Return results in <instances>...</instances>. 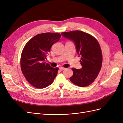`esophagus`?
<instances>
[{
  "label": "esophagus",
  "instance_id": "obj_1",
  "mask_svg": "<svg viewBox=\"0 0 123 123\" xmlns=\"http://www.w3.org/2000/svg\"><path fill=\"white\" fill-rule=\"evenodd\" d=\"M59 70H61V71L64 70L65 69V68H64V67H59Z\"/></svg>",
  "mask_w": 123,
  "mask_h": 123
}]
</instances>
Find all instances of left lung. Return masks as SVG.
I'll list each match as a JSON object with an SVG mask.
<instances>
[{
    "mask_svg": "<svg viewBox=\"0 0 123 123\" xmlns=\"http://www.w3.org/2000/svg\"><path fill=\"white\" fill-rule=\"evenodd\" d=\"M61 34L74 43L76 52L80 57L82 68H72L73 74L70 80L78 86H88L94 81L102 67V54L99 43L94 37L81 31L63 32Z\"/></svg>",
    "mask_w": 123,
    "mask_h": 123,
    "instance_id": "8db88e82",
    "label": "left lung"
}]
</instances>
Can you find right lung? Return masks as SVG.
Returning <instances> with one entry per match:
<instances>
[{
	"label": "right lung",
	"mask_w": 123,
	"mask_h": 123,
	"mask_svg": "<svg viewBox=\"0 0 123 123\" xmlns=\"http://www.w3.org/2000/svg\"><path fill=\"white\" fill-rule=\"evenodd\" d=\"M61 37L59 33H42L33 37L25 45L21 56V69L33 87L42 89L53 83L59 68L52 67L44 62L51 48Z\"/></svg>",
	"instance_id": "obj_1"
}]
</instances>
